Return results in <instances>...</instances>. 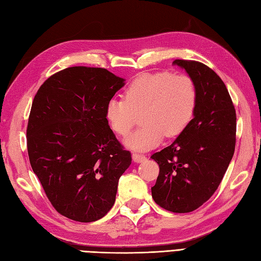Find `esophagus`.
<instances>
[{
    "instance_id": "obj_1",
    "label": "esophagus",
    "mask_w": 261,
    "mask_h": 261,
    "mask_svg": "<svg viewBox=\"0 0 261 261\" xmlns=\"http://www.w3.org/2000/svg\"><path fill=\"white\" fill-rule=\"evenodd\" d=\"M132 158H133V161H134L135 163H142V162H144V161L146 160V156L145 155L137 154V153H133L132 154Z\"/></svg>"
}]
</instances>
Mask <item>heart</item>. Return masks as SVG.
Here are the masks:
<instances>
[{
  "mask_svg": "<svg viewBox=\"0 0 261 261\" xmlns=\"http://www.w3.org/2000/svg\"><path fill=\"white\" fill-rule=\"evenodd\" d=\"M124 99L109 100L106 119L119 136H126L142 115L143 126L124 141L127 148L147 150L163 136L176 137L188 128L196 108L198 91L187 74L143 73L124 91Z\"/></svg>",
  "mask_w": 261,
  "mask_h": 261,
  "instance_id": "obj_1",
  "label": "heart"
}]
</instances>
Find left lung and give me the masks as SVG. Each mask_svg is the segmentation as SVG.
<instances>
[{
	"label": "left lung",
	"instance_id": "obj_1",
	"mask_svg": "<svg viewBox=\"0 0 261 261\" xmlns=\"http://www.w3.org/2000/svg\"><path fill=\"white\" fill-rule=\"evenodd\" d=\"M173 65L193 79L198 100L188 128L150 156L160 166L152 196L167 211L187 213L209 200L221 183L234 153L237 117L227 87L211 68L192 60Z\"/></svg>",
	"mask_w": 261,
	"mask_h": 261
}]
</instances>
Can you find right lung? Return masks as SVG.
Returning <instances> with one entry per match:
<instances>
[{
	"mask_svg": "<svg viewBox=\"0 0 261 261\" xmlns=\"http://www.w3.org/2000/svg\"><path fill=\"white\" fill-rule=\"evenodd\" d=\"M124 85L107 69L70 67L45 80L33 99L27 128L31 167L55 209L74 221L107 214L132 163L105 115Z\"/></svg>",
	"mask_w": 261,
	"mask_h": 261,
	"instance_id": "1",
	"label": "right lung"
}]
</instances>
